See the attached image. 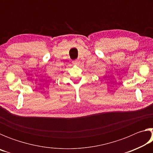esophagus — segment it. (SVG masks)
<instances>
[{
    "instance_id": "34e87169",
    "label": "esophagus",
    "mask_w": 153,
    "mask_h": 153,
    "mask_svg": "<svg viewBox=\"0 0 153 153\" xmlns=\"http://www.w3.org/2000/svg\"><path fill=\"white\" fill-rule=\"evenodd\" d=\"M72 63H73L74 65H79V63H80V61L79 60V59H76V60L72 61Z\"/></svg>"
}]
</instances>
